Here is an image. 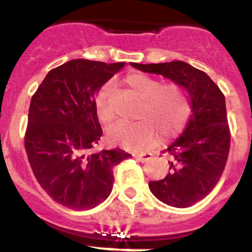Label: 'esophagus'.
Segmentation results:
<instances>
[{"instance_id":"34e87169","label":"esophagus","mask_w":252,"mask_h":252,"mask_svg":"<svg viewBox=\"0 0 252 252\" xmlns=\"http://www.w3.org/2000/svg\"><path fill=\"white\" fill-rule=\"evenodd\" d=\"M133 158H136V159L140 160L141 162H145V161H148V160H150L151 158H153V154H150V153H139V154H135V155H133Z\"/></svg>"}]
</instances>
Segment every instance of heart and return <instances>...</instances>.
<instances>
[{
  "mask_svg": "<svg viewBox=\"0 0 252 252\" xmlns=\"http://www.w3.org/2000/svg\"><path fill=\"white\" fill-rule=\"evenodd\" d=\"M125 83L142 99L135 124L119 122L107 131V137L113 144L131 150H139L157 141L158 133L170 137L183 130L190 115V102L182 86L166 83L158 78L141 73H132L125 78ZM112 92L111 83L98 91L94 99L97 117L102 124H110L115 115L110 106Z\"/></svg>",
  "mask_w": 252,
  "mask_h": 252,
  "instance_id": "obj_1",
  "label": "heart"
}]
</instances>
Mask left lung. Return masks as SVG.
I'll list each match as a JSON object with an SVG mask.
<instances>
[{"mask_svg":"<svg viewBox=\"0 0 252 252\" xmlns=\"http://www.w3.org/2000/svg\"><path fill=\"white\" fill-rule=\"evenodd\" d=\"M131 65L168 78L189 94L188 122L180 136L166 149L171 155L170 171L164 179L149 182V188L168 206H193L215 188L228 158L231 140L223 93L206 73L186 62Z\"/></svg>","mask_w":252,"mask_h":252,"instance_id":"1","label":"left lung"}]
</instances>
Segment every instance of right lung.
<instances>
[{"label":"right lung","instance_id":"add662e5","mask_svg":"<svg viewBox=\"0 0 252 252\" xmlns=\"http://www.w3.org/2000/svg\"><path fill=\"white\" fill-rule=\"evenodd\" d=\"M125 63L69 60L51 69L29 108L25 149L41 188L57 203L75 211L106 201L113 166L131 155L121 149L87 154L102 136L94 99Z\"/></svg>","mask_w":252,"mask_h":252}]
</instances>
